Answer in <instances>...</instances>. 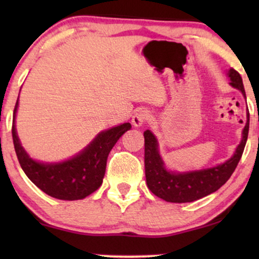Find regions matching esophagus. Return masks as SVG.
<instances>
[{"instance_id":"34e87169","label":"esophagus","mask_w":259,"mask_h":259,"mask_svg":"<svg viewBox=\"0 0 259 259\" xmlns=\"http://www.w3.org/2000/svg\"><path fill=\"white\" fill-rule=\"evenodd\" d=\"M148 119H150V113H148L147 111H145V109H141V111L137 112L136 114L133 115L132 123L136 127H140V126H143Z\"/></svg>"}]
</instances>
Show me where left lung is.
<instances>
[{
    "label": "left lung",
    "mask_w": 259,
    "mask_h": 259,
    "mask_svg": "<svg viewBox=\"0 0 259 259\" xmlns=\"http://www.w3.org/2000/svg\"><path fill=\"white\" fill-rule=\"evenodd\" d=\"M229 77L231 80V86L239 90L245 97L240 74L231 68L229 70ZM249 118L250 115L247 114L246 125L243 130V139L231 159L215 167L189 173L168 172L159 155L157 139L150 131H145V175L151 192L169 203H191L221 189L235 172L242 158L249 134Z\"/></svg>",
    "instance_id": "1"
}]
</instances>
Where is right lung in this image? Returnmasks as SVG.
<instances>
[{"label":"right lung","instance_id":"add662e5","mask_svg":"<svg viewBox=\"0 0 259 259\" xmlns=\"http://www.w3.org/2000/svg\"><path fill=\"white\" fill-rule=\"evenodd\" d=\"M17 105L19 99L14 108L13 141L17 159L28 178L48 196L61 200L82 199L97 191L102 184L109 152L119 138L131 128V123H122L101 132L81 153L69 160L42 164L29 158L21 146L15 130Z\"/></svg>","mask_w":259,"mask_h":259}]
</instances>
